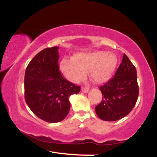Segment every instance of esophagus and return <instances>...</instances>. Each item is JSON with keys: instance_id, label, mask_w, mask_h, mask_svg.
<instances>
[{"instance_id": "34e87169", "label": "esophagus", "mask_w": 157, "mask_h": 157, "mask_svg": "<svg viewBox=\"0 0 157 157\" xmlns=\"http://www.w3.org/2000/svg\"><path fill=\"white\" fill-rule=\"evenodd\" d=\"M89 89L87 87H82V89H81V91L84 93H87L88 91H89Z\"/></svg>"}]
</instances>
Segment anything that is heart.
<instances>
[{
	"mask_svg": "<svg viewBox=\"0 0 157 157\" xmlns=\"http://www.w3.org/2000/svg\"><path fill=\"white\" fill-rule=\"evenodd\" d=\"M117 65V57L114 54L97 51L77 54L73 59L63 58L60 63V69L72 82L82 80L89 71L94 82L102 83L111 78Z\"/></svg>",
	"mask_w": 157,
	"mask_h": 157,
	"instance_id": "1",
	"label": "heart"
}]
</instances>
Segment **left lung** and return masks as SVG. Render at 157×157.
Segmentation results:
<instances>
[{
    "label": "left lung",
    "mask_w": 157,
    "mask_h": 157,
    "mask_svg": "<svg viewBox=\"0 0 157 157\" xmlns=\"http://www.w3.org/2000/svg\"><path fill=\"white\" fill-rule=\"evenodd\" d=\"M102 101L95 107L99 118L105 121H116L132 111L139 96L136 69L124 54L116 73L100 87Z\"/></svg>",
    "instance_id": "1"
}]
</instances>
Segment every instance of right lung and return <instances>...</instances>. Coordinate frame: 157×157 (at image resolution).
Here are the masks:
<instances>
[{"mask_svg": "<svg viewBox=\"0 0 157 157\" xmlns=\"http://www.w3.org/2000/svg\"><path fill=\"white\" fill-rule=\"evenodd\" d=\"M58 48H46L37 53L27 66L24 77L26 104L37 117L51 123L66 117L69 97L80 91L59 70Z\"/></svg>", "mask_w": 157, "mask_h": 157, "instance_id": "right-lung-1", "label": "right lung"}]
</instances>
